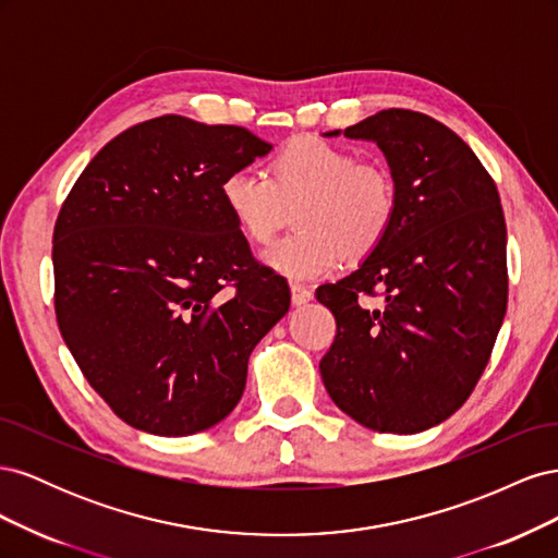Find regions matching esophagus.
<instances>
[{
	"instance_id": "esophagus-1",
	"label": "esophagus",
	"mask_w": 558,
	"mask_h": 558,
	"mask_svg": "<svg viewBox=\"0 0 558 558\" xmlns=\"http://www.w3.org/2000/svg\"><path fill=\"white\" fill-rule=\"evenodd\" d=\"M314 295H312V291L310 289H305V286H300V283H291V302L295 307H302V305H307V302L312 300Z\"/></svg>"
}]
</instances>
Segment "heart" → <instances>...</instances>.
Wrapping results in <instances>:
<instances>
[{"label":"heart","instance_id":"1","mask_svg":"<svg viewBox=\"0 0 558 558\" xmlns=\"http://www.w3.org/2000/svg\"><path fill=\"white\" fill-rule=\"evenodd\" d=\"M221 205L251 244H265L295 209L298 232L263 253L272 272L310 281L335 272L342 253L369 256L393 226L396 183L379 165L318 137H295L269 160V179L253 170L223 177Z\"/></svg>","mask_w":558,"mask_h":558}]
</instances>
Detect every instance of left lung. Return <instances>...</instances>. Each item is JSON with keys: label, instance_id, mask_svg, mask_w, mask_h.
<instances>
[{"label": "left lung", "instance_id": "8db88e82", "mask_svg": "<svg viewBox=\"0 0 558 558\" xmlns=\"http://www.w3.org/2000/svg\"><path fill=\"white\" fill-rule=\"evenodd\" d=\"M373 142L396 183L386 240L316 300L337 324L318 363L332 402L377 433L442 424L475 388L508 307V230L494 179L435 118L386 109L324 137ZM385 291L367 311L361 292Z\"/></svg>", "mask_w": 558, "mask_h": 558}]
</instances>
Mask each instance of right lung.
<instances>
[{"instance_id":"add662e5","label":"right lung","mask_w":558,"mask_h":558,"mask_svg":"<svg viewBox=\"0 0 558 558\" xmlns=\"http://www.w3.org/2000/svg\"><path fill=\"white\" fill-rule=\"evenodd\" d=\"M275 146L158 116L88 162L53 232L56 314L83 377L132 428L185 437L244 393L251 351L291 307L253 263L221 181Z\"/></svg>"}]
</instances>
